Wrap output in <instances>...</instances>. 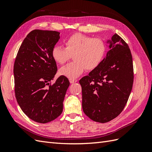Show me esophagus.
<instances>
[{
    "mask_svg": "<svg viewBox=\"0 0 152 152\" xmlns=\"http://www.w3.org/2000/svg\"><path fill=\"white\" fill-rule=\"evenodd\" d=\"M69 80H70V84H73V83H75V82H77V80L75 79H69Z\"/></svg>",
    "mask_w": 152,
    "mask_h": 152,
    "instance_id": "esophagus-1",
    "label": "esophagus"
}]
</instances>
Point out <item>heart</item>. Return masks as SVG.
I'll return each instance as SVG.
<instances>
[{
  "instance_id": "heart-1",
  "label": "heart",
  "mask_w": 152,
  "mask_h": 152,
  "mask_svg": "<svg viewBox=\"0 0 152 152\" xmlns=\"http://www.w3.org/2000/svg\"><path fill=\"white\" fill-rule=\"evenodd\" d=\"M65 48L56 45L52 50L54 60L63 65L73 56V62L61 68V75L70 79L80 75L86 69L93 70L102 62L107 50L104 41L100 38L75 34L65 41Z\"/></svg>"
}]
</instances>
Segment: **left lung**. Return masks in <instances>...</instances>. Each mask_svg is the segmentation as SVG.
<instances>
[{"label": "left lung", "mask_w": 152, "mask_h": 152, "mask_svg": "<svg viewBox=\"0 0 152 152\" xmlns=\"http://www.w3.org/2000/svg\"><path fill=\"white\" fill-rule=\"evenodd\" d=\"M107 43L110 50L99 66L79 80L83 111L91 120L100 123L112 121L122 112L134 80L129 45L117 34Z\"/></svg>", "instance_id": "obj_1"}]
</instances>
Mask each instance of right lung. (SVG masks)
Here are the masks:
<instances>
[{"instance_id":"right-lung-1","label":"right lung","mask_w":152,"mask_h":152,"mask_svg":"<svg viewBox=\"0 0 152 152\" xmlns=\"http://www.w3.org/2000/svg\"><path fill=\"white\" fill-rule=\"evenodd\" d=\"M56 31L34 30L27 35L14 64L15 91L22 111L35 122L45 124L61 114L70 86L61 75L51 84L58 70L52 50L60 38Z\"/></svg>"}]
</instances>
